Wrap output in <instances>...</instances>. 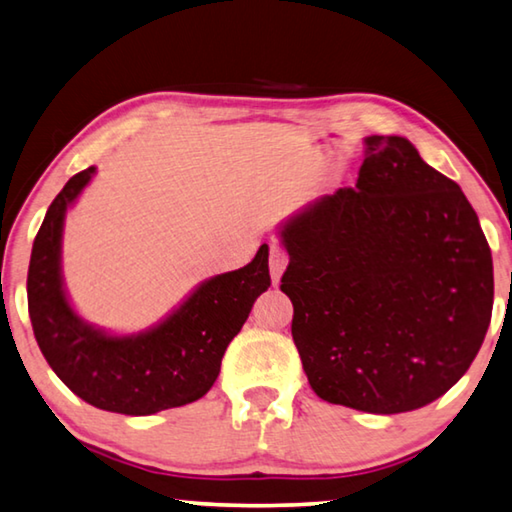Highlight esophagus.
<instances>
[{"label": "esophagus", "instance_id": "esophagus-1", "mask_svg": "<svg viewBox=\"0 0 512 512\" xmlns=\"http://www.w3.org/2000/svg\"><path fill=\"white\" fill-rule=\"evenodd\" d=\"M290 263V256L288 251L279 245H272L270 249V274H272V283L276 285L281 281V274L285 272V267Z\"/></svg>", "mask_w": 512, "mask_h": 512}]
</instances>
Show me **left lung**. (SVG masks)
Listing matches in <instances>:
<instances>
[{"mask_svg": "<svg viewBox=\"0 0 512 512\" xmlns=\"http://www.w3.org/2000/svg\"><path fill=\"white\" fill-rule=\"evenodd\" d=\"M292 339L321 400L420 409L470 369L492 317V256L459 184L405 137H366L355 186L281 231Z\"/></svg>", "mask_w": 512, "mask_h": 512, "instance_id": "8db88e82", "label": "left lung"}]
</instances>
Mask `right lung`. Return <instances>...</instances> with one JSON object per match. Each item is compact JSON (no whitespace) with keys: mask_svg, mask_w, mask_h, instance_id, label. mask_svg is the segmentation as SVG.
I'll list each match as a JSON object with an SVG mask.
<instances>
[{"mask_svg":"<svg viewBox=\"0 0 512 512\" xmlns=\"http://www.w3.org/2000/svg\"><path fill=\"white\" fill-rule=\"evenodd\" d=\"M80 170L51 202L35 236L26 294L35 342L53 373L98 409L125 416L200 400L220 373L224 351L251 306L270 288V249L236 272L202 283L164 324L137 337H110L80 321L62 290L60 238L67 206L94 175Z\"/></svg>","mask_w":512,"mask_h":512,"instance_id":"right-lung-1","label":"right lung"}]
</instances>
